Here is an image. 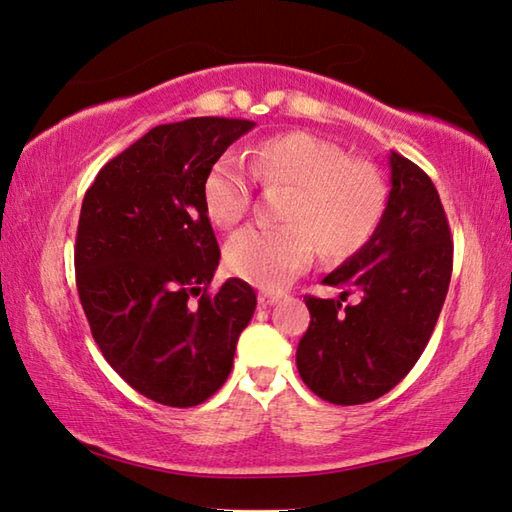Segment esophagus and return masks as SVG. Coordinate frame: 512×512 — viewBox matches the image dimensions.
<instances>
[{
    "label": "esophagus",
    "mask_w": 512,
    "mask_h": 512,
    "mask_svg": "<svg viewBox=\"0 0 512 512\" xmlns=\"http://www.w3.org/2000/svg\"><path fill=\"white\" fill-rule=\"evenodd\" d=\"M280 297H282L280 291H259L257 300H259V304H262V306H271V304H275L277 300H280Z\"/></svg>",
    "instance_id": "1"
}]
</instances>
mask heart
Segmentation results:
<instances>
[{"label":"heart","mask_w":512,"mask_h":512,"mask_svg":"<svg viewBox=\"0 0 512 512\" xmlns=\"http://www.w3.org/2000/svg\"><path fill=\"white\" fill-rule=\"evenodd\" d=\"M264 188H288L280 226H250L226 244V264L250 284L277 288L309 266L345 262L374 237L387 208V185L371 163L351 161L340 145L306 132L266 138L248 152V170L219 159L203 179V206L221 228L246 217L253 180Z\"/></svg>","instance_id":"1"}]
</instances>
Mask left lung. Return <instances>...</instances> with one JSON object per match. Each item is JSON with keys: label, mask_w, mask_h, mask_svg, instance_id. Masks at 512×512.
Instances as JSON below:
<instances>
[{"label": "left lung", "mask_w": 512, "mask_h": 512, "mask_svg": "<svg viewBox=\"0 0 512 512\" xmlns=\"http://www.w3.org/2000/svg\"><path fill=\"white\" fill-rule=\"evenodd\" d=\"M392 190L374 237L324 284L340 300L306 295L311 324L295 362L304 385L333 405L376 401L410 374L439 320L452 277V237L434 183L389 154ZM360 292L358 305L341 306Z\"/></svg>", "instance_id": "left-lung-1"}]
</instances>
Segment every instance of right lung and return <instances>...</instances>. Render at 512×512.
I'll use <instances>...</instances> for the list:
<instances>
[{"instance_id":"obj_1","label":"right lung","mask_w":512,"mask_h":512,"mask_svg":"<svg viewBox=\"0 0 512 512\" xmlns=\"http://www.w3.org/2000/svg\"><path fill=\"white\" fill-rule=\"evenodd\" d=\"M253 120L203 116L159 125L114 156L85 192L76 284L96 345L138 394L194 407L226 383L253 286L208 293L219 244L203 179Z\"/></svg>"}]
</instances>
